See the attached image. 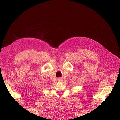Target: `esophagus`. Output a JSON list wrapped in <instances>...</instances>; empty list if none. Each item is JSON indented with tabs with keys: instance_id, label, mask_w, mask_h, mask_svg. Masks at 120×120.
Here are the masks:
<instances>
[{
	"instance_id": "1",
	"label": "esophagus",
	"mask_w": 120,
	"mask_h": 120,
	"mask_svg": "<svg viewBox=\"0 0 120 120\" xmlns=\"http://www.w3.org/2000/svg\"><path fill=\"white\" fill-rule=\"evenodd\" d=\"M57 79H58V82H61L63 81V79H61V78H59Z\"/></svg>"
}]
</instances>
